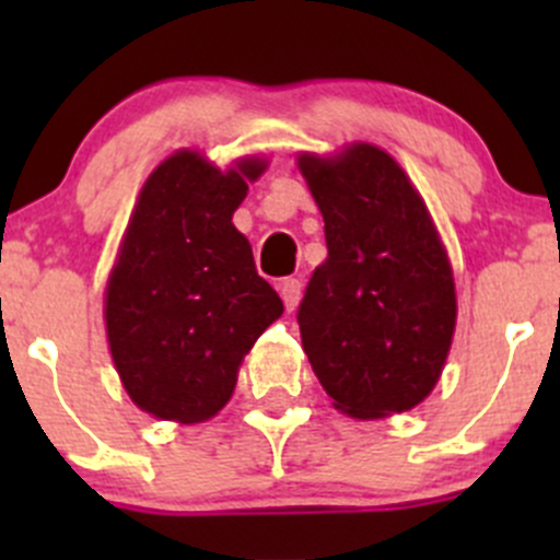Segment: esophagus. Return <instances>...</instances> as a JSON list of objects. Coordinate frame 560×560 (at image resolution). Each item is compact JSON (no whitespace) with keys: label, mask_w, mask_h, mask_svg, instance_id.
Instances as JSON below:
<instances>
[{"label":"esophagus","mask_w":560,"mask_h":560,"mask_svg":"<svg viewBox=\"0 0 560 560\" xmlns=\"http://www.w3.org/2000/svg\"><path fill=\"white\" fill-rule=\"evenodd\" d=\"M279 295H281V301H284L287 312H295V306L301 303V295H303L301 279L279 281Z\"/></svg>","instance_id":"1"}]
</instances>
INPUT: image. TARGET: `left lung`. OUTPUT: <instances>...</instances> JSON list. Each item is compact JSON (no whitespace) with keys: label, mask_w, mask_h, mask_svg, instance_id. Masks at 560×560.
Segmentation results:
<instances>
[{"label":"left lung","mask_w":560,"mask_h":560,"mask_svg":"<svg viewBox=\"0 0 560 560\" xmlns=\"http://www.w3.org/2000/svg\"><path fill=\"white\" fill-rule=\"evenodd\" d=\"M327 259L298 312L303 352L354 420L415 409L442 380L457 322L453 262L425 200L374 143L298 154Z\"/></svg>","instance_id":"1"}]
</instances>
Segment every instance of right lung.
Wrapping results in <instances>:
<instances>
[{"label": "right lung", "mask_w": 560, "mask_h": 560, "mask_svg": "<svg viewBox=\"0 0 560 560\" xmlns=\"http://www.w3.org/2000/svg\"><path fill=\"white\" fill-rule=\"evenodd\" d=\"M257 154L217 167L178 149L151 171L105 284V332L129 400L156 420L195 425L233 398L254 341L284 314L233 224Z\"/></svg>", "instance_id": "1"}]
</instances>
